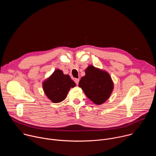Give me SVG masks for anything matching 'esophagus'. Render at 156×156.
<instances>
[{
  "mask_svg": "<svg viewBox=\"0 0 156 156\" xmlns=\"http://www.w3.org/2000/svg\"><path fill=\"white\" fill-rule=\"evenodd\" d=\"M74 81H75V83L78 85V83H79L80 80H79V79H78V78H75V79H74Z\"/></svg>",
  "mask_w": 156,
  "mask_h": 156,
  "instance_id": "34e87169",
  "label": "esophagus"
}]
</instances>
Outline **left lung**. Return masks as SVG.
<instances>
[{
    "label": "left lung",
    "instance_id": "obj_1",
    "mask_svg": "<svg viewBox=\"0 0 156 156\" xmlns=\"http://www.w3.org/2000/svg\"><path fill=\"white\" fill-rule=\"evenodd\" d=\"M78 84L86 96L97 105L105 102L114 89V83L110 75L105 71L88 66Z\"/></svg>",
    "mask_w": 156,
    "mask_h": 156
}]
</instances>
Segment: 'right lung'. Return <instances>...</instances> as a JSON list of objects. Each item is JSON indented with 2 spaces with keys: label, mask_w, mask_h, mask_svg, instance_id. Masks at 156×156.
Masks as SVG:
<instances>
[{
  "label": "right lung",
  "mask_w": 156,
  "mask_h": 156,
  "mask_svg": "<svg viewBox=\"0 0 156 156\" xmlns=\"http://www.w3.org/2000/svg\"><path fill=\"white\" fill-rule=\"evenodd\" d=\"M76 86L69 75H64L62 70L57 69L42 83L43 90L47 97L54 103L63 101L71 87Z\"/></svg>",
  "instance_id": "1"
}]
</instances>
